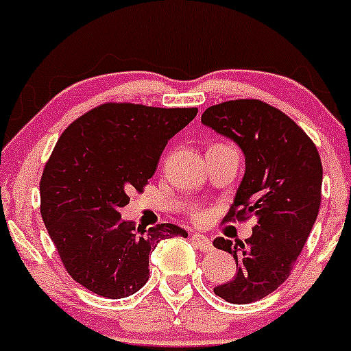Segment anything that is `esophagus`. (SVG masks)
I'll use <instances>...</instances> for the list:
<instances>
[{
    "instance_id": "esophagus-1",
    "label": "esophagus",
    "mask_w": 351,
    "mask_h": 351,
    "mask_svg": "<svg viewBox=\"0 0 351 351\" xmlns=\"http://www.w3.org/2000/svg\"><path fill=\"white\" fill-rule=\"evenodd\" d=\"M191 241H193V243L198 246L202 252H205V253L213 250V245H211V241L208 240L206 237H203V234H193V237H191Z\"/></svg>"
}]
</instances>
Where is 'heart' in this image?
I'll return each mask as SVG.
<instances>
[{
  "label": "heart",
  "instance_id": "b5f03b06",
  "mask_svg": "<svg viewBox=\"0 0 351 351\" xmlns=\"http://www.w3.org/2000/svg\"><path fill=\"white\" fill-rule=\"evenodd\" d=\"M195 219H196V221H202V219H203V215H198V213H196V215H195Z\"/></svg>",
  "mask_w": 351,
  "mask_h": 351
}]
</instances>
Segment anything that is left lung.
Listing matches in <instances>:
<instances>
[{
  "instance_id": "1",
  "label": "left lung",
  "mask_w": 351,
  "mask_h": 351,
  "mask_svg": "<svg viewBox=\"0 0 351 351\" xmlns=\"http://www.w3.org/2000/svg\"><path fill=\"white\" fill-rule=\"evenodd\" d=\"M203 125L232 138L245 153V176L223 221L258 218L243 241L219 237L215 248L237 261L233 280L213 288L237 305L258 302L290 276L322 203L323 168L310 136L278 108L232 99L206 108Z\"/></svg>"
}]
</instances>
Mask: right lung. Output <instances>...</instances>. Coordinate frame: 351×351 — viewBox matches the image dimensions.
<instances>
[{"instance_id":"obj_1","label":"right lung","mask_w":351,"mask_h":351,"mask_svg":"<svg viewBox=\"0 0 351 351\" xmlns=\"http://www.w3.org/2000/svg\"><path fill=\"white\" fill-rule=\"evenodd\" d=\"M198 108L103 103L71 123L53 148L40 182L41 218L75 282L105 298L136 293L149 278L161 240L186 238L173 223L146 230L123 221L119 208L141 191L168 140Z\"/></svg>"}]
</instances>
